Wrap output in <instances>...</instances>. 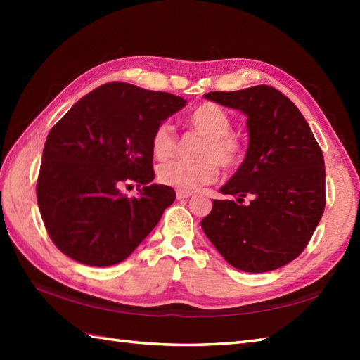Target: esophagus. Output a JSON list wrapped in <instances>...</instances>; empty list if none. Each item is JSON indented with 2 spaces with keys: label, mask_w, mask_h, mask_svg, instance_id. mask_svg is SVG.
<instances>
[{
  "label": "esophagus",
  "mask_w": 360,
  "mask_h": 360,
  "mask_svg": "<svg viewBox=\"0 0 360 360\" xmlns=\"http://www.w3.org/2000/svg\"><path fill=\"white\" fill-rule=\"evenodd\" d=\"M190 196H192V193L184 192V190H178V192H176V198H178V200H187Z\"/></svg>",
  "instance_id": "esophagus-1"
}]
</instances>
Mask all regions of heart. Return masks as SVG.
<instances>
[{
    "mask_svg": "<svg viewBox=\"0 0 360 360\" xmlns=\"http://www.w3.org/2000/svg\"><path fill=\"white\" fill-rule=\"evenodd\" d=\"M188 127L205 137L201 148V160H170L158 168V179L164 186L179 190H195L210 184L218 178V164L235 168L244 158V143L231 134L232 119L221 106L205 102L188 114ZM151 153L159 160L173 156L178 145L173 127L162 122L151 134Z\"/></svg>",
    "mask_w": 360,
    "mask_h": 360,
    "instance_id": "heart-1",
    "label": "heart"
}]
</instances>
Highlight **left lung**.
Segmentation results:
<instances>
[{
	"label": "left lung",
	"mask_w": 360,
	"mask_h": 360,
	"mask_svg": "<svg viewBox=\"0 0 360 360\" xmlns=\"http://www.w3.org/2000/svg\"><path fill=\"white\" fill-rule=\"evenodd\" d=\"M204 97L246 114L249 147L219 188L235 200H213L202 231L236 269H278L302 254L323 215V153L302 112L278 89L258 85Z\"/></svg>",
	"instance_id": "1"
}]
</instances>
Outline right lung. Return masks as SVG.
<instances>
[{
    "mask_svg": "<svg viewBox=\"0 0 360 360\" xmlns=\"http://www.w3.org/2000/svg\"><path fill=\"white\" fill-rule=\"evenodd\" d=\"M187 101L111 82L82 97L48 134L37 201L52 243L82 264L124 262L159 223L176 193L153 184L151 134ZM136 181L140 195L120 187Z\"/></svg>",
    "mask_w": 360,
    "mask_h": 360,
    "instance_id": "obj_1",
    "label": "right lung"
}]
</instances>
